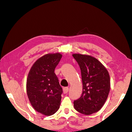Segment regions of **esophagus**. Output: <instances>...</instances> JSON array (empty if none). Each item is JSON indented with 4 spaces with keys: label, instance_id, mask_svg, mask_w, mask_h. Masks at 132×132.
Instances as JSON below:
<instances>
[{
    "label": "esophagus",
    "instance_id": "esophagus-1",
    "mask_svg": "<svg viewBox=\"0 0 132 132\" xmlns=\"http://www.w3.org/2000/svg\"><path fill=\"white\" fill-rule=\"evenodd\" d=\"M69 91V88L68 87H64L63 88V93L64 94H67Z\"/></svg>",
    "mask_w": 132,
    "mask_h": 132
}]
</instances>
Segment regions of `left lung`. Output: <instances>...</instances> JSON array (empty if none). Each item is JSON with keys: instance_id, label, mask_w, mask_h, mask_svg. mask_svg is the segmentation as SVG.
Here are the masks:
<instances>
[{"instance_id": "8db88e82", "label": "left lung", "mask_w": 132, "mask_h": 132, "mask_svg": "<svg viewBox=\"0 0 132 132\" xmlns=\"http://www.w3.org/2000/svg\"><path fill=\"white\" fill-rule=\"evenodd\" d=\"M80 67L82 82L81 97L74 101V107L85 115L94 113L104 105L110 90L109 72L97 59L89 55L73 54Z\"/></svg>"}]
</instances>
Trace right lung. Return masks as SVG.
Returning <instances> with one entry per match:
<instances>
[{
  "label": "right lung",
  "mask_w": 132,
  "mask_h": 132,
  "mask_svg": "<svg viewBox=\"0 0 132 132\" xmlns=\"http://www.w3.org/2000/svg\"><path fill=\"white\" fill-rule=\"evenodd\" d=\"M62 55L47 54L37 59L28 74L26 91L34 109L46 116L55 113L61 104L63 90L54 73Z\"/></svg>",
  "instance_id": "1"
}]
</instances>
